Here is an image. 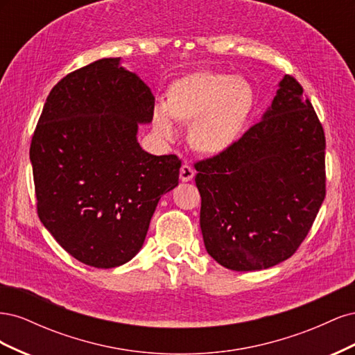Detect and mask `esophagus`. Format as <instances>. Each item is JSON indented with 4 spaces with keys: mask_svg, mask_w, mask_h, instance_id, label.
I'll list each match as a JSON object with an SVG mask.
<instances>
[{
    "mask_svg": "<svg viewBox=\"0 0 355 355\" xmlns=\"http://www.w3.org/2000/svg\"><path fill=\"white\" fill-rule=\"evenodd\" d=\"M196 171L189 164H184L180 167V180L182 182H189L192 178H194Z\"/></svg>",
    "mask_w": 355,
    "mask_h": 355,
    "instance_id": "1",
    "label": "esophagus"
}]
</instances>
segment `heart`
I'll return each mask as SVG.
<instances>
[{"mask_svg": "<svg viewBox=\"0 0 355 355\" xmlns=\"http://www.w3.org/2000/svg\"><path fill=\"white\" fill-rule=\"evenodd\" d=\"M254 101L250 84L220 72H196L176 81L167 92L166 110L175 120L192 123L189 137L197 149L218 154L231 146L243 130ZM164 110L154 114L155 132L175 136Z\"/></svg>", "mask_w": 355, "mask_h": 355, "instance_id": "heart-1", "label": "heart"}]
</instances>
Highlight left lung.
Segmentation results:
<instances>
[{
	"label": "left lung",
	"mask_w": 355,
	"mask_h": 355,
	"mask_svg": "<svg viewBox=\"0 0 355 355\" xmlns=\"http://www.w3.org/2000/svg\"><path fill=\"white\" fill-rule=\"evenodd\" d=\"M326 136L286 75L261 121L194 164L207 253L232 271L266 270L302 244L326 197Z\"/></svg>",
	"instance_id": "8db88e82"
}]
</instances>
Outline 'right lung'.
Wrapping results in <instances>:
<instances>
[{"label": "right lung", "mask_w": 355, "mask_h": 355, "mask_svg": "<svg viewBox=\"0 0 355 355\" xmlns=\"http://www.w3.org/2000/svg\"><path fill=\"white\" fill-rule=\"evenodd\" d=\"M154 96L120 58L96 60L51 89L31 141L37 213L75 259L114 268L141 250L161 196L179 184L182 161L151 155L137 124Z\"/></svg>", "instance_id": "right-lung-1"}]
</instances>
